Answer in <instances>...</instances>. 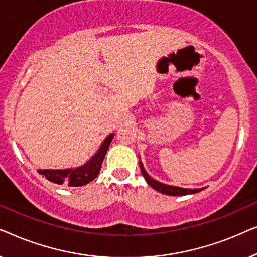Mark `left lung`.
<instances>
[{
    "label": "left lung",
    "mask_w": 257,
    "mask_h": 257,
    "mask_svg": "<svg viewBox=\"0 0 257 257\" xmlns=\"http://www.w3.org/2000/svg\"><path fill=\"white\" fill-rule=\"evenodd\" d=\"M140 166V171H142L143 177L145 178V180L147 181L151 187L156 189V191L163 193V194L166 195H173V196H178V195H187V194H194V193L201 192L203 188H196V189H188V188H180V187H175V186H168V185H164L161 182H158L150 177L149 174L146 173L145 170H144L143 164L139 163Z\"/></svg>",
    "instance_id": "left-lung-1"
}]
</instances>
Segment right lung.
Returning a JSON list of instances; mask_svg holds the SVG:
<instances>
[{"label": "right lung", "mask_w": 257, "mask_h": 257, "mask_svg": "<svg viewBox=\"0 0 257 257\" xmlns=\"http://www.w3.org/2000/svg\"><path fill=\"white\" fill-rule=\"evenodd\" d=\"M113 139V133L107 137L101 144L98 152L84 165L77 168H68V170H40L38 173L44 175L45 179L57 185H66L69 187H78L92 181L99 174L101 164L106 154L110 143Z\"/></svg>", "instance_id": "obj_1"}]
</instances>
